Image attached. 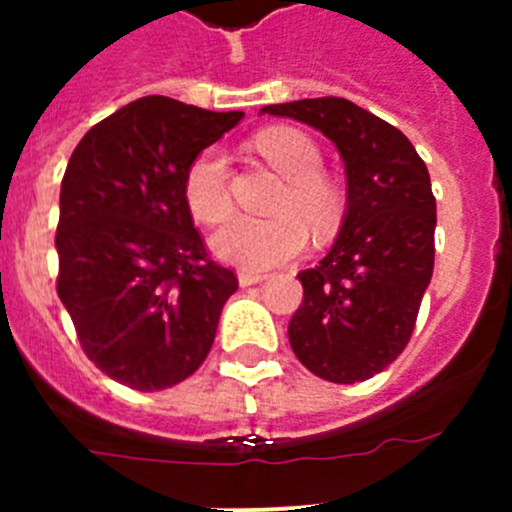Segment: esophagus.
<instances>
[{
    "label": "esophagus",
    "mask_w": 512,
    "mask_h": 512,
    "mask_svg": "<svg viewBox=\"0 0 512 512\" xmlns=\"http://www.w3.org/2000/svg\"><path fill=\"white\" fill-rule=\"evenodd\" d=\"M264 282V274H256V271H238V284L241 287H251V284Z\"/></svg>",
    "instance_id": "esophagus-1"
}]
</instances>
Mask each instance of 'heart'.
Returning <instances> with one entry per match:
<instances>
[{
	"label": "heart",
	"instance_id": "1",
	"mask_svg": "<svg viewBox=\"0 0 512 512\" xmlns=\"http://www.w3.org/2000/svg\"><path fill=\"white\" fill-rule=\"evenodd\" d=\"M256 148L279 174L284 189L271 205L274 215H238L212 235V251L246 271H266L287 264L307 246V228L328 235L343 215L336 182L320 174L323 153L310 135L292 128H271L256 138ZM228 156L205 148L184 171V202L200 223H220L230 212Z\"/></svg>",
	"mask_w": 512,
	"mask_h": 512
}]
</instances>
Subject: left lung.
I'll use <instances>...</instances> for the list:
<instances>
[{"label": "left lung", "instance_id": "obj_1", "mask_svg": "<svg viewBox=\"0 0 512 512\" xmlns=\"http://www.w3.org/2000/svg\"><path fill=\"white\" fill-rule=\"evenodd\" d=\"M336 143L348 207L323 261L297 274L302 305L289 320L297 359L336 384L372 379L405 351L433 277L436 197L405 135L341 97L269 104Z\"/></svg>", "mask_w": 512, "mask_h": 512}]
</instances>
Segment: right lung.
<instances>
[{
    "label": "right lung",
    "mask_w": 512,
    "mask_h": 512,
    "mask_svg": "<svg viewBox=\"0 0 512 512\" xmlns=\"http://www.w3.org/2000/svg\"><path fill=\"white\" fill-rule=\"evenodd\" d=\"M241 117L153 94L97 122L71 153L56 289L89 361L130 390L192 377L238 289L194 228L184 171Z\"/></svg>",
    "instance_id": "right-lung-1"
}]
</instances>
